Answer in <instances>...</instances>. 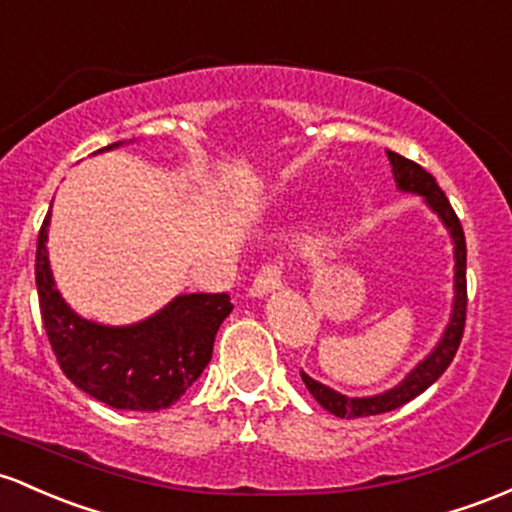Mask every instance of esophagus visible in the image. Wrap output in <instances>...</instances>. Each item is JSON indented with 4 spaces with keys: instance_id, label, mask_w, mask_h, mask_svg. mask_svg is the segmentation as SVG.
Instances as JSON below:
<instances>
[{
    "instance_id": "1",
    "label": "esophagus",
    "mask_w": 512,
    "mask_h": 512,
    "mask_svg": "<svg viewBox=\"0 0 512 512\" xmlns=\"http://www.w3.org/2000/svg\"><path fill=\"white\" fill-rule=\"evenodd\" d=\"M277 289H282V267L265 265L250 286V296L252 299H262V296L272 294Z\"/></svg>"
}]
</instances>
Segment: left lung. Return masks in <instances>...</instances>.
<instances>
[{
	"label": "left lung",
	"mask_w": 512,
	"mask_h": 512,
	"mask_svg": "<svg viewBox=\"0 0 512 512\" xmlns=\"http://www.w3.org/2000/svg\"><path fill=\"white\" fill-rule=\"evenodd\" d=\"M391 162L393 179H396V189L403 194L423 196L425 206L435 213L442 221V226L447 228L449 238H452V252H454V296H452V311H449V320L442 330L440 340L432 350L420 359L418 364L398 381L391 389L374 393V396H345V393L330 389V386L320 384V381L308 376L301 369V379L306 384V389L313 393V398L325 408L328 413L338 415V418H367V415H381L401 408L403 403L413 401L415 396H420L428 386L435 384L445 369L449 367L454 355H457V347L462 342L464 333V320H466V240L462 223H459L457 213L449 206L445 192L437 187L435 177L430 172H425L423 167L415 165L413 160H406L398 153L386 150Z\"/></svg>",
	"instance_id": "8db88e82"
}]
</instances>
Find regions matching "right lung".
Returning <instances> with one entry per match:
<instances>
[{"instance_id": "right-lung-1", "label": "right lung", "mask_w": 512, "mask_h": 512, "mask_svg": "<svg viewBox=\"0 0 512 512\" xmlns=\"http://www.w3.org/2000/svg\"><path fill=\"white\" fill-rule=\"evenodd\" d=\"M123 140L104 150L121 148ZM50 211L38 233L36 286L46 333L67 379L116 411H162L184 396L211 362L228 294H179L153 316L104 325L72 311L48 260Z\"/></svg>"}]
</instances>
